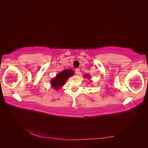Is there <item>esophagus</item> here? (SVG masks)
<instances>
[{
    "mask_svg": "<svg viewBox=\"0 0 148 148\" xmlns=\"http://www.w3.org/2000/svg\"><path fill=\"white\" fill-rule=\"evenodd\" d=\"M79 71H80V69H75V72L76 73H77V75H79Z\"/></svg>",
    "mask_w": 148,
    "mask_h": 148,
    "instance_id": "esophagus-1",
    "label": "esophagus"
}]
</instances>
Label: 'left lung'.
Returning <instances> with one entry per match:
<instances>
[{"mask_svg": "<svg viewBox=\"0 0 148 148\" xmlns=\"http://www.w3.org/2000/svg\"><path fill=\"white\" fill-rule=\"evenodd\" d=\"M84 77H86V78H89V76L88 75H84Z\"/></svg>", "mask_w": 148, "mask_h": 148, "instance_id": "8db88e82", "label": "left lung"}]
</instances>
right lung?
Here are the masks:
<instances>
[{
    "label": "right lung",
    "mask_w": 148,
    "mask_h": 148,
    "mask_svg": "<svg viewBox=\"0 0 148 148\" xmlns=\"http://www.w3.org/2000/svg\"><path fill=\"white\" fill-rule=\"evenodd\" d=\"M73 75L74 71L71 69H66L61 71L56 75L54 78L51 80V84L52 88H54L56 90L60 89L64 85L66 79Z\"/></svg>",
    "instance_id": "right-lung-1"
}]
</instances>
